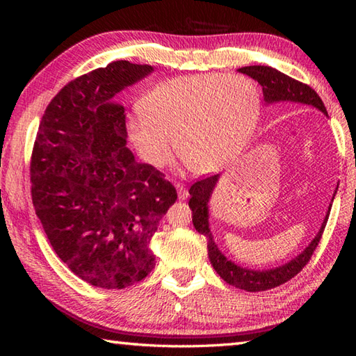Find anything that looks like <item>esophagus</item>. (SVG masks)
<instances>
[{"label": "esophagus", "mask_w": 356, "mask_h": 356, "mask_svg": "<svg viewBox=\"0 0 356 356\" xmlns=\"http://www.w3.org/2000/svg\"><path fill=\"white\" fill-rule=\"evenodd\" d=\"M176 190H177V195H179L180 200L188 199V191L185 190V186L182 184H176Z\"/></svg>", "instance_id": "34e87169"}]
</instances>
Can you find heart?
Returning <instances> with one entry per match:
<instances>
[{
    "label": "heart",
    "mask_w": 356,
    "mask_h": 356,
    "mask_svg": "<svg viewBox=\"0 0 356 356\" xmlns=\"http://www.w3.org/2000/svg\"><path fill=\"white\" fill-rule=\"evenodd\" d=\"M261 95L252 79L205 73L161 82L125 120L127 138L153 168L176 149L191 171L211 174L231 165L252 138Z\"/></svg>",
    "instance_id": "1"
}]
</instances>
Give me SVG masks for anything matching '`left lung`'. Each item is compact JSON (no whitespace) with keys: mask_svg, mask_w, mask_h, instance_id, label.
I'll return each instance as SVG.
<instances>
[{"mask_svg":"<svg viewBox=\"0 0 356 356\" xmlns=\"http://www.w3.org/2000/svg\"><path fill=\"white\" fill-rule=\"evenodd\" d=\"M238 72L248 74V76H251L252 79L259 82L263 88V97L266 104H301L320 110L323 115L327 116V110L324 107L321 97L316 95L314 88L303 84V82H298L289 78L287 74L278 72L277 69H272V67L268 65H248L241 67ZM218 179H220V176L216 174V176H209L199 180V182H195L190 188V208L193 211V225L195 231L203 234L208 240V257L217 274L228 284L236 286L238 289H243L248 292H260L272 289V287L283 284L287 280L297 275L298 272L306 266V263L311 260L314 251L316 246H318L323 231L326 228L332 207H329L327 209V214L324 217L318 234H316L311 243L306 246L305 251H301V254H298L295 259L282 264V266L272 269H248L243 266H238V264L226 259L225 254H222L220 249L216 245L213 232L209 229V200L216 190Z\"/></svg>","mask_w":356,"mask_h":356,"instance_id":"8db88e82","label":"left lung"}]
</instances>
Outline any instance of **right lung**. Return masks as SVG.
Returning <instances> with one entry per match:
<instances>
[{"instance_id": "add662e5", "label": "right lung", "mask_w": 356, "mask_h": 356, "mask_svg": "<svg viewBox=\"0 0 356 356\" xmlns=\"http://www.w3.org/2000/svg\"><path fill=\"white\" fill-rule=\"evenodd\" d=\"M154 72L110 63L69 82L45 108L30 162L32 200L51 248L74 275L124 289L156 264L149 241L177 200L165 176L127 148L119 92Z\"/></svg>"}]
</instances>
